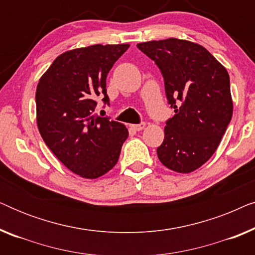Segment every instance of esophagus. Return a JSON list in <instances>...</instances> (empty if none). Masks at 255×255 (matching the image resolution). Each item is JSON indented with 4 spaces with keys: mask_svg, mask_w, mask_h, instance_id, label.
<instances>
[{
    "mask_svg": "<svg viewBox=\"0 0 255 255\" xmlns=\"http://www.w3.org/2000/svg\"><path fill=\"white\" fill-rule=\"evenodd\" d=\"M145 127H146V124H145V123H140V124H133V125H131V128H133V130H135V131H141L142 128H145Z\"/></svg>",
    "mask_w": 255,
    "mask_h": 255,
    "instance_id": "34e87169",
    "label": "esophagus"
}]
</instances>
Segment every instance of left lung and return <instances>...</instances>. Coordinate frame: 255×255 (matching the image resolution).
Instances as JSON below:
<instances>
[{
	"label": "left lung",
	"mask_w": 255,
	"mask_h": 255,
	"mask_svg": "<svg viewBox=\"0 0 255 255\" xmlns=\"http://www.w3.org/2000/svg\"><path fill=\"white\" fill-rule=\"evenodd\" d=\"M137 47L160 68L175 111L166 122L158 158L176 173L194 172L216 152L232 118L229 73L207 48L189 40L168 38Z\"/></svg>",
	"instance_id": "left-lung-1"
}]
</instances>
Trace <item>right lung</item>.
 Wrapping results in <instances>:
<instances>
[{
    "instance_id": "1",
    "label": "right lung",
    "mask_w": 255,
    "mask_h": 255,
    "mask_svg": "<svg viewBox=\"0 0 255 255\" xmlns=\"http://www.w3.org/2000/svg\"><path fill=\"white\" fill-rule=\"evenodd\" d=\"M128 44L92 45L57 57L36 90L37 125L53 154L83 179L113 169L128 132L124 124L94 115L107 95V75Z\"/></svg>"
}]
</instances>
